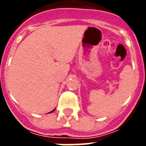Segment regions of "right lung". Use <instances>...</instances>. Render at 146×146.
Segmentation results:
<instances>
[{"label": "right lung", "mask_w": 146, "mask_h": 146, "mask_svg": "<svg viewBox=\"0 0 146 146\" xmlns=\"http://www.w3.org/2000/svg\"><path fill=\"white\" fill-rule=\"evenodd\" d=\"M55 109L53 110H52V111L50 112V113H52V112H54V111H55Z\"/></svg>", "instance_id": "1"}]
</instances>
